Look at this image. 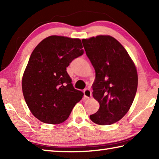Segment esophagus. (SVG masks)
Masks as SVG:
<instances>
[{
  "instance_id": "esophagus-1",
  "label": "esophagus",
  "mask_w": 159,
  "mask_h": 159,
  "mask_svg": "<svg viewBox=\"0 0 159 159\" xmlns=\"http://www.w3.org/2000/svg\"><path fill=\"white\" fill-rule=\"evenodd\" d=\"M83 93H84V96L86 98H90V97L92 96L91 91L88 89V88H85V89L83 90Z\"/></svg>"
}]
</instances>
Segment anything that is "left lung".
Masks as SVG:
<instances>
[{
	"label": "left lung",
	"instance_id": "8db88e82",
	"mask_svg": "<svg viewBox=\"0 0 159 159\" xmlns=\"http://www.w3.org/2000/svg\"><path fill=\"white\" fill-rule=\"evenodd\" d=\"M82 43L95 71L93 95L99 104L98 111L90 118L99 125L113 124L127 114L135 97V66L123 45L111 36H98Z\"/></svg>",
	"mask_w": 159,
	"mask_h": 159
}]
</instances>
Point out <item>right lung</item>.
<instances>
[{
  "label": "right lung",
  "instance_id": "1",
  "mask_svg": "<svg viewBox=\"0 0 159 159\" xmlns=\"http://www.w3.org/2000/svg\"><path fill=\"white\" fill-rule=\"evenodd\" d=\"M81 41L58 36L46 38L35 48L22 78L24 98L35 117L59 124L69 118L83 93L76 90L66 67L81 56Z\"/></svg>",
  "mask_w": 159,
  "mask_h": 159
}]
</instances>
